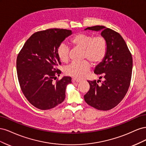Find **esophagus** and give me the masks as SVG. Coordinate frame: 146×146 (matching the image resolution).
<instances>
[{
    "instance_id": "1",
    "label": "esophagus",
    "mask_w": 146,
    "mask_h": 146,
    "mask_svg": "<svg viewBox=\"0 0 146 146\" xmlns=\"http://www.w3.org/2000/svg\"><path fill=\"white\" fill-rule=\"evenodd\" d=\"M72 82H81V80H80V79H78V78H72Z\"/></svg>"
}]
</instances>
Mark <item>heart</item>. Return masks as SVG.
I'll return each mask as SVG.
<instances>
[{
	"instance_id": "obj_1",
	"label": "heart",
	"mask_w": 146,
	"mask_h": 146,
	"mask_svg": "<svg viewBox=\"0 0 146 146\" xmlns=\"http://www.w3.org/2000/svg\"><path fill=\"white\" fill-rule=\"evenodd\" d=\"M72 45L83 50V58L90 60L95 66L100 64L107 52V42L102 35L93 36L89 34L78 33L70 39ZM57 55L60 61L68 62L69 58V47L61 44L57 49ZM91 69V64L86 60L82 62H72L65 69V73L75 78L85 77Z\"/></svg>"
}]
</instances>
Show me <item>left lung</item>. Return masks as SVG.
Wrapping results in <instances>:
<instances>
[{
	"instance_id": "obj_1",
	"label": "left lung",
	"mask_w": 146,
	"mask_h": 146,
	"mask_svg": "<svg viewBox=\"0 0 146 146\" xmlns=\"http://www.w3.org/2000/svg\"><path fill=\"white\" fill-rule=\"evenodd\" d=\"M88 29L102 31L101 35L107 42V52L104 61L94 70L100 80L88 81L90 88L84 99L94 108L107 111L120 103L129 90L133 67L132 56L119 33L102 25L89 27L85 30Z\"/></svg>"
}]
</instances>
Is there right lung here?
Returning a JSON list of instances; mask_svg holds the SVG:
<instances>
[{"instance_id":"obj_1","label":"right lung","mask_w":146,"mask_h":146,"mask_svg":"<svg viewBox=\"0 0 146 146\" xmlns=\"http://www.w3.org/2000/svg\"><path fill=\"white\" fill-rule=\"evenodd\" d=\"M72 34L66 29H50L33 33L17 55L16 69L21 90L29 102L42 110L62 103L67 85L71 77H63L56 66L61 64L57 49Z\"/></svg>"}]
</instances>
